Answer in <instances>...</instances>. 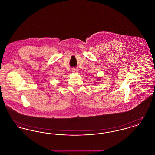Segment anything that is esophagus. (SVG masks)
<instances>
[{
  "mask_svg": "<svg viewBox=\"0 0 155 155\" xmlns=\"http://www.w3.org/2000/svg\"><path fill=\"white\" fill-rule=\"evenodd\" d=\"M72 71H73V73H78V69H77V68H72Z\"/></svg>",
  "mask_w": 155,
  "mask_h": 155,
  "instance_id": "obj_1",
  "label": "esophagus"
}]
</instances>
